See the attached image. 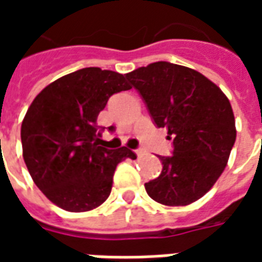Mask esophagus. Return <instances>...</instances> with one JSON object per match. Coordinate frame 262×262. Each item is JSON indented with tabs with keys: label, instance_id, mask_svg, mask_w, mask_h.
<instances>
[{
	"label": "esophagus",
	"instance_id": "esophagus-1",
	"mask_svg": "<svg viewBox=\"0 0 262 262\" xmlns=\"http://www.w3.org/2000/svg\"><path fill=\"white\" fill-rule=\"evenodd\" d=\"M135 153L137 154V157H142L143 154H144V150L143 148H137V150H135Z\"/></svg>",
	"mask_w": 262,
	"mask_h": 262
}]
</instances>
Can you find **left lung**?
Wrapping results in <instances>:
<instances>
[{
  "label": "left lung",
  "instance_id": "obj_1",
  "mask_svg": "<svg viewBox=\"0 0 262 262\" xmlns=\"http://www.w3.org/2000/svg\"><path fill=\"white\" fill-rule=\"evenodd\" d=\"M142 95L157 127L168 129L174 151L146 182L148 196L167 206H185L213 187L236 142L230 101L196 70L157 61L126 74Z\"/></svg>",
  "mask_w": 262,
  "mask_h": 262
}]
</instances>
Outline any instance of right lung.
Listing matches in <instances>:
<instances>
[{"label":"right lung","instance_id":"1","mask_svg":"<svg viewBox=\"0 0 262 262\" xmlns=\"http://www.w3.org/2000/svg\"><path fill=\"white\" fill-rule=\"evenodd\" d=\"M125 75L86 67L60 77L37 94L26 112L20 140L36 187L69 212H86L108 199L116 165L136 159L127 147L99 146V112L114 94L130 90Z\"/></svg>","mask_w":262,"mask_h":262}]
</instances>
